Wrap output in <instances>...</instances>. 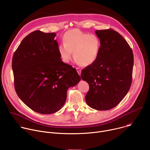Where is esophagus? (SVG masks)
Segmentation results:
<instances>
[{"label":"esophagus","instance_id":"1","mask_svg":"<svg viewBox=\"0 0 150 150\" xmlns=\"http://www.w3.org/2000/svg\"><path fill=\"white\" fill-rule=\"evenodd\" d=\"M76 69L77 71V72L78 73V74L80 75H81V69L79 68H76Z\"/></svg>","mask_w":150,"mask_h":150}]
</instances>
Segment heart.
<instances>
[{"label": "heart", "instance_id": "heart-1", "mask_svg": "<svg viewBox=\"0 0 150 150\" xmlns=\"http://www.w3.org/2000/svg\"><path fill=\"white\" fill-rule=\"evenodd\" d=\"M63 43L58 46L57 50L62 60L69 63L74 57L83 66H90L97 59L101 49L100 38L95 34H88L78 29L66 32L63 37Z\"/></svg>", "mask_w": 150, "mask_h": 150}]
</instances>
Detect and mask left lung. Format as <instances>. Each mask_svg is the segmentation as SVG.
Wrapping results in <instances>:
<instances>
[{
	"label": "left lung",
	"mask_w": 150,
	"mask_h": 150,
	"mask_svg": "<svg viewBox=\"0 0 150 150\" xmlns=\"http://www.w3.org/2000/svg\"><path fill=\"white\" fill-rule=\"evenodd\" d=\"M96 34L101 41L99 56L82 69L81 76L90 86L87 104L97 110H108L116 107L129 90L134 55L127 41L116 31L96 30Z\"/></svg>",
	"instance_id": "obj_1"
}]
</instances>
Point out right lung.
Instances as JSON below:
<instances>
[{"mask_svg":"<svg viewBox=\"0 0 150 150\" xmlns=\"http://www.w3.org/2000/svg\"><path fill=\"white\" fill-rule=\"evenodd\" d=\"M54 33L39 30L27 35L12 62L14 87L19 98L41 114H52L65 104L67 91L81 80L76 70L63 62Z\"/></svg>","mask_w":150,"mask_h":150,"instance_id":"add662e5","label":"right lung"}]
</instances>
